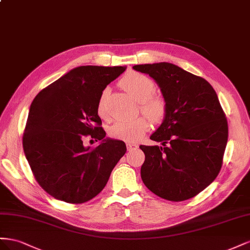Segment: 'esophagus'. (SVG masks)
<instances>
[{"label": "esophagus", "mask_w": 250, "mask_h": 250, "mask_svg": "<svg viewBox=\"0 0 250 250\" xmlns=\"http://www.w3.org/2000/svg\"><path fill=\"white\" fill-rule=\"evenodd\" d=\"M138 147L137 145H134V144H126V148L127 151H132V149H136Z\"/></svg>", "instance_id": "esophagus-1"}]
</instances>
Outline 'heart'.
Listing matches in <instances>:
<instances>
[{
  "label": "heart",
  "instance_id": "b5f03b06",
  "mask_svg": "<svg viewBox=\"0 0 250 250\" xmlns=\"http://www.w3.org/2000/svg\"><path fill=\"white\" fill-rule=\"evenodd\" d=\"M120 84L133 99L141 104L142 113L153 123H160L165 118L167 104L162 98L153 96L156 87L151 78L138 72H129L121 80ZM106 94H108V89H104L97 104V113L103 118L106 116ZM147 130L148 123L146 119L141 117L130 121H116L110 126L109 134L112 138L126 142H135L142 138Z\"/></svg>",
  "mask_w": 250,
  "mask_h": 250
}]
</instances>
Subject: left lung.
Listing matches in <instances>:
<instances>
[{"mask_svg": "<svg viewBox=\"0 0 250 250\" xmlns=\"http://www.w3.org/2000/svg\"><path fill=\"white\" fill-rule=\"evenodd\" d=\"M133 69L153 78L167 104L165 118L149 137L162 146H139L146 155L141 179L160 198L188 200L208 188L222 167L228 126L216 91L170 62Z\"/></svg>", "mask_w": 250, "mask_h": 250, "instance_id": "obj_1", "label": "left lung"}]
</instances>
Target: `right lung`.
<instances>
[{
  "mask_svg": "<svg viewBox=\"0 0 250 250\" xmlns=\"http://www.w3.org/2000/svg\"><path fill=\"white\" fill-rule=\"evenodd\" d=\"M125 66H80L35 96L23 136L26 159L49 195L83 203L101 192L112 169L126 152L124 141L105 137L97 104L103 91ZM101 140L95 149L82 137Z\"/></svg>",
  "mask_w": 250,
  "mask_h": 250,
  "instance_id": "obj_1",
  "label": "right lung"
}]
</instances>
